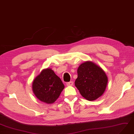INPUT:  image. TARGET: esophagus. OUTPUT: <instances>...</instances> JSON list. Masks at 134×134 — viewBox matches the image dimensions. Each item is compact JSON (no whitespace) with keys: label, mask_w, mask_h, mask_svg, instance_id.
<instances>
[{"label":"esophagus","mask_w":134,"mask_h":134,"mask_svg":"<svg viewBox=\"0 0 134 134\" xmlns=\"http://www.w3.org/2000/svg\"><path fill=\"white\" fill-rule=\"evenodd\" d=\"M66 85H67L68 86H72L73 85V82H72V81L69 82H68L67 83H66Z\"/></svg>","instance_id":"34e87169"}]
</instances>
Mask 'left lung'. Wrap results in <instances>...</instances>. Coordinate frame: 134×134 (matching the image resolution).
I'll return each mask as SVG.
<instances>
[{
    "instance_id": "obj_1",
    "label": "left lung",
    "mask_w": 134,
    "mask_h": 134,
    "mask_svg": "<svg viewBox=\"0 0 134 134\" xmlns=\"http://www.w3.org/2000/svg\"><path fill=\"white\" fill-rule=\"evenodd\" d=\"M77 73L75 86L85 99L93 101L102 96L108 79L102 68L92 61H86L79 66Z\"/></svg>"
}]
</instances>
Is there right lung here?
I'll use <instances>...</instances> for the list:
<instances>
[{
	"label": "right lung",
	"instance_id": "obj_1",
	"mask_svg": "<svg viewBox=\"0 0 134 134\" xmlns=\"http://www.w3.org/2000/svg\"><path fill=\"white\" fill-rule=\"evenodd\" d=\"M65 86L51 68L43 69L32 81V90L42 102L52 104L59 98Z\"/></svg>",
	"mask_w": 134,
	"mask_h": 134
}]
</instances>
